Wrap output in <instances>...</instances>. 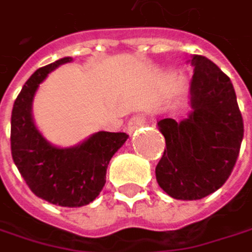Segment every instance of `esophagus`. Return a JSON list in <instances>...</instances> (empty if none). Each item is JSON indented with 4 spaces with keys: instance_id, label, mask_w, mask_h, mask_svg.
Returning <instances> with one entry per match:
<instances>
[{
    "instance_id": "esophagus-1",
    "label": "esophagus",
    "mask_w": 252,
    "mask_h": 252,
    "mask_svg": "<svg viewBox=\"0 0 252 252\" xmlns=\"http://www.w3.org/2000/svg\"><path fill=\"white\" fill-rule=\"evenodd\" d=\"M144 121H146V118H144L143 115H134V117H131L129 121H128V124H126L128 132H132L134 129H137L138 126H143Z\"/></svg>"
}]
</instances>
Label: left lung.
Returning a JSON list of instances; mask_svg holds the SVG:
<instances>
[{
    "mask_svg": "<svg viewBox=\"0 0 252 252\" xmlns=\"http://www.w3.org/2000/svg\"><path fill=\"white\" fill-rule=\"evenodd\" d=\"M192 112L181 123H158L166 149L156 166L160 188L176 200H200L218 191L236 163L244 121L230 78L210 60H191Z\"/></svg>",
    "mask_w": 252,
    "mask_h": 252,
    "instance_id": "8db88e82",
    "label": "left lung"
}]
</instances>
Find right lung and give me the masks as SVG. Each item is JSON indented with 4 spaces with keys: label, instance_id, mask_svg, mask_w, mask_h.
I'll return each mask as SVG.
<instances>
[{
    "label": "right lung",
    "instance_id": "obj_1",
    "mask_svg": "<svg viewBox=\"0 0 252 252\" xmlns=\"http://www.w3.org/2000/svg\"><path fill=\"white\" fill-rule=\"evenodd\" d=\"M68 61L70 57L42 67L26 81L11 114V155L34 195L61 207H81L102 191L108 165L128 134L99 131L71 149L54 147L40 135L32 120L33 96L52 70Z\"/></svg>",
    "mask_w": 252,
    "mask_h": 252
}]
</instances>
